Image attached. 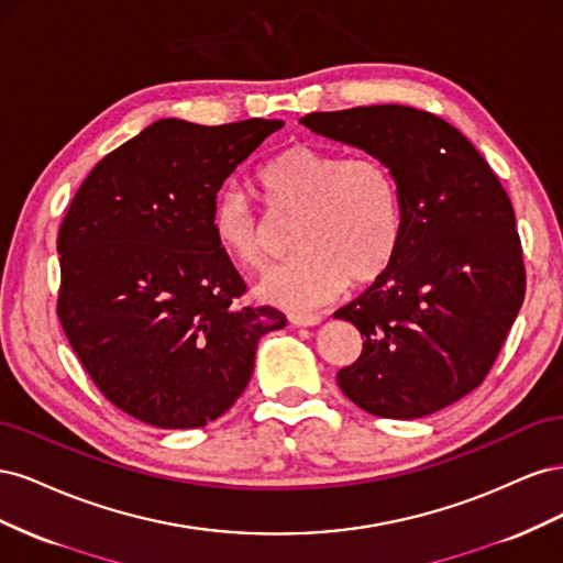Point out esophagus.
Here are the masks:
<instances>
[{
  "mask_svg": "<svg viewBox=\"0 0 563 563\" xmlns=\"http://www.w3.org/2000/svg\"><path fill=\"white\" fill-rule=\"evenodd\" d=\"M288 321H291L294 327H317V323H321V314L291 312V314H288Z\"/></svg>",
  "mask_w": 563,
  "mask_h": 563,
  "instance_id": "1",
  "label": "esophagus"
}]
</instances>
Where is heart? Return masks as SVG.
Wrapping results in <instances>:
<instances>
[{
	"label": "heart",
	"mask_w": 563,
	"mask_h": 563,
	"mask_svg": "<svg viewBox=\"0 0 563 563\" xmlns=\"http://www.w3.org/2000/svg\"><path fill=\"white\" fill-rule=\"evenodd\" d=\"M267 207L298 216L291 261L269 267L255 284L258 298L291 310L333 300L350 284L383 275L401 240V190L391 168L371 155L343 157L314 145H291L261 168ZM216 244L246 267L267 255L265 220L249 197L225 187L211 211Z\"/></svg>",
	"instance_id": "obj_1"
}]
</instances>
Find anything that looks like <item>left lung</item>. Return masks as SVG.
I'll list each match as a JSON object with an SVG mask.
<instances>
[{
  "label": "left lung",
  "mask_w": 563,
  "mask_h": 563,
  "mask_svg": "<svg viewBox=\"0 0 563 563\" xmlns=\"http://www.w3.org/2000/svg\"><path fill=\"white\" fill-rule=\"evenodd\" d=\"M300 124L383 159L401 190L395 258L333 314L364 338L338 385L373 416H432L482 385L519 314L526 275L512 203L476 147L437 114L371 106Z\"/></svg>",
  "instance_id": "obj_1"
}]
</instances>
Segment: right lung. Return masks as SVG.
I'll use <instances>...</instances> for the list:
<instances>
[{
    "label": "right lung",
    "instance_id": "right-lung-1",
    "mask_svg": "<svg viewBox=\"0 0 563 563\" xmlns=\"http://www.w3.org/2000/svg\"><path fill=\"white\" fill-rule=\"evenodd\" d=\"M282 126L159 119L100 159L67 209L63 331L98 389L152 428L223 416L258 340L286 327L275 308H240L244 279L211 230L220 185Z\"/></svg>",
    "mask_w": 563,
    "mask_h": 563
}]
</instances>
